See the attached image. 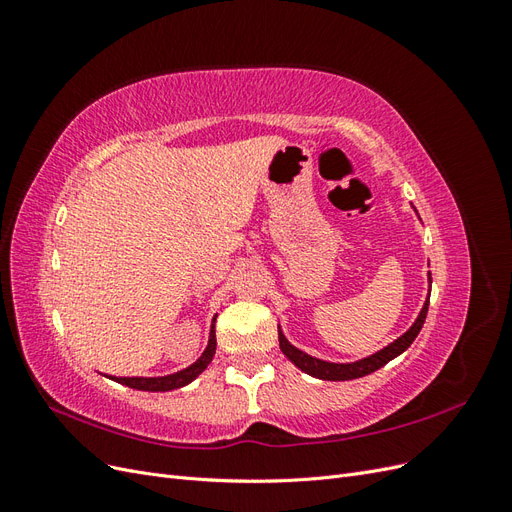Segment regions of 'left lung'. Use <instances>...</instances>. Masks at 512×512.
Returning a JSON list of instances; mask_svg holds the SVG:
<instances>
[{"label": "left lung", "mask_w": 512, "mask_h": 512, "mask_svg": "<svg viewBox=\"0 0 512 512\" xmlns=\"http://www.w3.org/2000/svg\"><path fill=\"white\" fill-rule=\"evenodd\" d=\"M429 282H431V275H429ZM427 309H429V299L425 301L421 314H418V318L410 327V331H406L399 339H395L391 346H386L384 350L371 354V356H367V359L356 361V363H327V361H318V359H314V356H309V354L297 350L294 346H290L286 342V337L282 335V331L277 333V337H280L282 352L288 356V359L294 365H297L299 369H303L305 374L316 376L320 380H354V378H363V376L371 374V371L384 367L386 363L393 361L395 356H399L401 352L408 350L410 344L416 339V335L421 333V329H423L425 318H427Z\"/></svg>", "instance_id": "obj_1"}]
</instances>
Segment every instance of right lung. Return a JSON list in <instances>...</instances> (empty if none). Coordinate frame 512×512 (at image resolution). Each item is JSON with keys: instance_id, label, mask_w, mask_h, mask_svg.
I'll use <instances>...</instances> for the list:
<instances>
[{"instance_id": "1", "label": "right lung", "mask_w": 512, "mask_h": 512, "mask_svg": "<svg viewBox=\"0 0 512 512\" xmlns=\"http://www.w3.org/2000/svg\"><path fill=\"white\" fill-rule=\"evenodd\" d=\"M213 322H215V318H213ZM215 346H218V344H215V324H213L207 350L188 369L177 371V374L164 376V378H117V382L130 386V389H138V391H173V389H179V386H185L188 382H192L198 374H203V371L207 369V365L213 359Z\"/></svg>"}]
</instances>
